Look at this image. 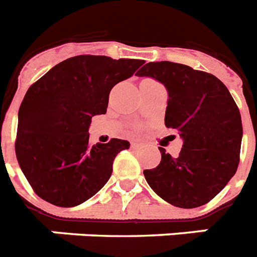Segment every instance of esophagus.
<instances>
[{
    "label": "esophagus",
    "instance_id": "34e87169",
    "mask_svg": "<svg viewBox=\"0 0 257 257\" xmlns=\"http://www.w3.org/2000/svg\"><path fill=\"white\" fill-rule=\"evenodd\" d=\"M143 147V144L140 143H132V148H141Z\"/></svg>",
    "mask_w": 257,
    "mask_h": 257
}]
</instances>
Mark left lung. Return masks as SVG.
Segmentation results:
<instances>
[{"mask_svg":"<svg viewBox=\"0 0 257 257\" xmlns=\"http://www.w3.org/2000/svg\"><path fill=\"white\" fill-rule=\"evenodd\" d=\"M168 89L165 125L183 140L178 157L160 148L161 162L144 170L168 203L194 208L210 202L236 173L243 126L230 91L216 76L173 62H150L137 72Z\"/></svg>","mask_w":257,"mask_h":257,"instance_id":"obj_1","label":"left lung"}]
</instances>
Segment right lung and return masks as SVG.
I'll return each mask as SVG.
<instances>
[{"mask_svg": "<svg viewBox=\"0 0 257 257\" xmlns=\"http://www.w3.org/2000/svg\"><path fill=\"white\" fill-rule=\"evenodd\" d=\"M145 63L79 55L60 62L27 89L18 112L16 154L38 197L59 207H74L108 182L114 157L128 149L125 140L89 144L88 128L105 114L110 89Z\"/></svg>", "mask_w": 257, "mask_h": 257, "instance_id": "right-lung-1", "label": "right lung"}]
</instances>
